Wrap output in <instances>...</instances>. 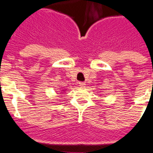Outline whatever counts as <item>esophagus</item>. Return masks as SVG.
<instances>
[{
	"mask_svg": "<svg viewBox=\"0 0 153 153\" xmlns=\"http://www.w3.org/2000/svg\"><path fill=\"white\" fill-rule=\"evenodd\" d=\"M79 86H81V87H82V88H84V87L85 86V83L82 82H79Z\"/></svg>",
	"mask_w": 153,
	"mask_h": 153,
	"instance_id": "34e87169",
	"label": "esophagus"
}]
</instances>
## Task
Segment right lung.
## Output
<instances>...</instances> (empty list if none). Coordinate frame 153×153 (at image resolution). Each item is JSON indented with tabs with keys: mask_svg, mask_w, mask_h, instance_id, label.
Listing matches in <instances>:
<instances>
[{
	"mask_svg": "<svg viewBox=\"0 0 153 153\" xmlns=\"http://www.w3.org/2000/svg\"><path fill=\"white\" fill-rule=\"evenodd\" d=\"M63 91H64V90H63Z\"/></svg>",
	"mask_w": 153,
	"mask_h": 153,
	"instance_id": "right-lung-1",
	"label": "right lung"
}]
</instances>
